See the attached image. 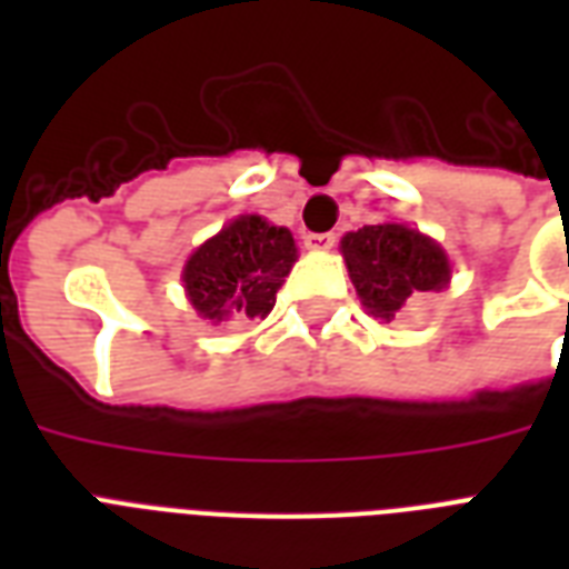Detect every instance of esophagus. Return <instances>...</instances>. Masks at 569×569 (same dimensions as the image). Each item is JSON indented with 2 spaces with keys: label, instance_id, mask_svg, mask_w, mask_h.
Instances as JSON below:
<instances>
[{
  "label": "esophagus",
  "instance_id": "34e87169",
  "mask_svg": "<svg viewBox=\"0 0 569 569\" xmlns=\"http://www.w3.org/2000/svg\"><path fill=\"white\" fill-rule=\"evenodd\" d=\"M337 244V232H307L303 236V248L307 250H330Z\"/></svg>",
  "mask_w": 569,
  "mask_h": 569
}]
</instances>
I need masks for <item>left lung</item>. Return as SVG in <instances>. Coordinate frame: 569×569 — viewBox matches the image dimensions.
Segmentation results:
<instances>
[{
    "mask_svg": "<svg viewBox=\"0 0 569 569\" xmlns=\"http://www.w3.org/2000/svg\"><path fill=\"white\" fill-rule=\"evenodd\" d=\"M342 257L369 316L396 319L413 295L440 292L451 280L446 250L405 223H372L342 236Z\"/></svg>",
    "mask_w": 569,
    "mask_h": 569,
    "instance_id": "obj_1",
    "label": "left lung"
}]
</instances>
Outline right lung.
<instances>
[{
	"instance_id": "1",
	"label": "right lung",
	"mask_w": 569,
	"mask_h": 569,
	"mask_svg": "<svg viewBox=\"0 0 569 569\" xmlns=\"http://www.w3.org/2000/svg\"><path fill=\"white\" fill-rule=\"evenodd\" d=\"M295 262L292 232L259 214H239L191 253L182 286L197 316L212 325L266 319Z\"/></svg>"
}]
</instances>
